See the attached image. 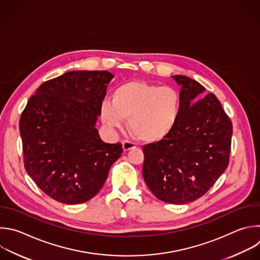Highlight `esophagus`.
Returning <instances> with one entry per match:
<instances>
[{
  "instance_id": "esophagus-1",
  "label": "esophagus",
  "mask_w": 260,
  "mask_h": 260,
  "mask_svg": "<svg viewBox=\"0 0 260 260\" xmlns=\"http://www.w3.org/2000/svg\"><path fill=\"white\" fill-rule=\"evenodd\" d=\"M134 148H136V145L134 143H131L128 141H123L122 142V149H123V151L126 152V151H129V150L134 149Z\"/></svg>"
}]
</instances>
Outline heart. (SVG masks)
Listing matches in <instances>:
<instances>
[{
  "instance_id": "obj_1",
  "label": "heart",
  "mask_w": 260,
  "mask_h": 260,
  "mask_svg": "<svg viewBox=\"0 0 260 260\" xmlns=\"http://www.w3.org/2000/svg\"><path fill=\"white\" fill-rule=\"evenodd\" d=\"M182 114V97L174 88L143 80L120 84L111 102L100 106V118L110 129L120 128L124 119L131 133L147 144L165 140L176 128Z\"/></svg>"
}]
</instances>
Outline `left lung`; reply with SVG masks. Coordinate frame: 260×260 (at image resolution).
Returning a JSON list of instances; mask_svg holds the SVG:
<instances>
[{
    "label": "left lung",
    "instance_id": "8db88e82",
    "mask_svg": "<svg viewBox=\"0 0 260 260\" xmlns=\"http://www.w3.org/2000/svg\"><path fill=\"white\" fill-rule=\"evenodd\" d=\"M181 85L182 114L165 140L143 147V177L159 200L186 204L202 197L229 165L233 125L213 94L184 75H172Z\"/></svg>",
    "mask_w": 260,
    "mask_h": 260
}]
</instances>
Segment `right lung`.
<instances>
[{"label": "right lung", "instance_id": "add662e5", "mask_svg": "<svg viewBox=\"0 0 260 260\" xmlns=\"http://www.w3.org/2000/svg\"><path fill=\"white\" fill-rule=\"evenodd\" d=\"M109 71L75 70L42 83L23 110L19 129L28 176L52 199L80 204L103 187L120 143L101 140L96 122Z\"/></svg>", "mask_w": 260, "mask_h": 260}]
</instances>
